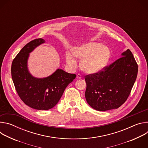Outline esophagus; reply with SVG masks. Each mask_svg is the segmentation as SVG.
I'll return each mask as SVG.
<instances>
[{
	"label": "esophagus",
	"instance_id": "34e87169",
	"mask_svg": "<svg viewBox=\"0 0 148 148\" xmlns=\"http://www.w3.org/2000/svg\"><path fill=\"white\" fill-rule=\"evenodd\" d=\"M77 79H81L82 78V77L81 75L79 74H77V77H76Z\"/></svg>",
	"mask_w": 148,
	"mask_h": 148
}]
</instances>
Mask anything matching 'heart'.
<instances>
[{
    "mask_svg": "<svg viewBox=\"0 0 148 148\" xmlns=\"http://www.w3.org/2000/svg\"><path fill=\"white\" fill-rule=\"evenodd\" d=\"M66 55L67 64L71 68L77 66L75 57L81 59L80 67L87 74H95L101 70L108 61L111 51L109 48L98 42H89L74 47Z\"/></svg>",
    "mask_w": 148,
    "mask_h": 148,
    "instance_id": "heart-1",
    "label": "heart"
}]
</instances>
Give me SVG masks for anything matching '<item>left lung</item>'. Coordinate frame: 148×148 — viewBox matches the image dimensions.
<instances>
[{
	"instance_id": "left-lung-1",
	"label": "left lung",
	"mask_w": 148,
	"mask_h": 148,
	"mask_svg": "<svg viewBox=\"0 0 148 148\" xmlns=\"http://www.w3.org/2000/svg\"><path fill=\"white\" fill-rule=\"evenodd\" d=\"M138 71L135 58L128 49L103 70L86 76L85 97L87 103L99 111L119 108L129 97Z\"/></svg>"
}]
</instances>
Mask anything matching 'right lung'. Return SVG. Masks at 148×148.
I'll list each match as a JSON object with an SVG mask.
<instances>
[{
    "label": "right lung",
    "instance_id": "1",
    "mask_svg": "<svg viewBox=\"0 0 148 148\" xmlns=\"http://www.w3.org/2000/svg\"><path fill=\"white\" fill-rule=\"evenodd\" d=\"M45 43L43 38L29 42L17 54L11 67L12 79L19 97L26 105L37 110H48L53 108L66 88L76 77L75 74L61 69H57L45 78H36L30 73L27 67L29 54Z\"/></svg>",
    "mask_w": 148,
    "mask_h": 148
}]
</instances>
